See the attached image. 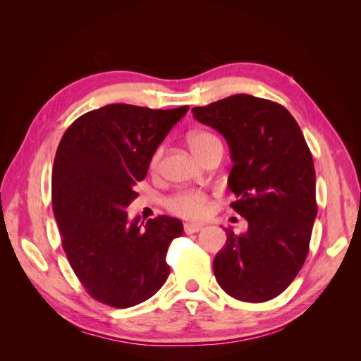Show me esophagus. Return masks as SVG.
Wrapping results in <instances>:
<instances>
[{
	"instance_id": "34e87169",
	"label": "esophagus",
	"mask_w": 361,
	"mask_h": 361,
	"mask_svg": "<svg viewBox=\"0 0 361 361\" xmlns=\"http://www.w3.org/2000/svg\"><path fill=\"white\" fill-rule=\"evenodd\" d=\"M203 228V226L202 224H192V223H187L183 226V231H185V233L187 235H191V233H197V232H200Z\"/></svg>"
}]
</instances>
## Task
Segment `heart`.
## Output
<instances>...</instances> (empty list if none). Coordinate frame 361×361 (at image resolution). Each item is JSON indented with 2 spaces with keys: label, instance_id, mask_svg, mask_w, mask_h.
Listing matches in <instances>:
<instances>
[{
  "label": "heart",
  "instance_id": "heart-1",
  "mask_svg": "<svg viewBox=\"0 0 361 361\" xmlns=\"http://www.w3.org/2000/svg\"><path fill=\"white\" fill-rule=\"evenodd\" d=\"M188 141L194 155L199 159H202L212 146L220 143V140H218L215 135L209 133H203V130L202 133L191 134ZM161 155H162V149L159 147L157 149L154 157L150 159L152 169L158 167ZM166 204H167V209L174 215L188 218V220H197V218H202L207 211V197L203 192L182 191L171 195V197L166 202Z\"/></svg>",
  "mask_w": 361,
  "mask_h": 361
}]
</instances>
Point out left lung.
Here are the masks:
<instances>
[{"label":"left lung","instance_id":"left-lung-1","mask_svg":"<svg viewBox=\"0 0 361 361\" xmlns=\"http://www.w3.org/2000/svg\"><path fill=\"white\" fill-rule=\"evenodd\" d=\"M192 116L226 138L231 206L248 223L241 235L224 228L226 245L214 259L218 285L247 302L276 298L307 257L318 214L309 146L285 106L251 94L194 106Z\"/></svg>","mask_w":361,"mask_h":361}]
</instances>
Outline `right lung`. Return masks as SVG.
I'll return each mask as SVG.
<instances>
[{
  "label": "right lung",
  "instance_id": "add662e5",
  "mask_svg": "<svg viewBox=\"0 0 361 361\" xmlns=\"http://www.w3.org/2000/svg\"><path fill=\"white\" fill-rule=\"evenodd\" d=\"M190 110L111 104L78 117L52 169V211L61 245L85 290L116 309L149 300L166 283L167 250L183 232L178 218L128 220L152 157Z\"/></svg>",
  "mask_w": 361,
  "mask_h": 361
}]
</instances>
